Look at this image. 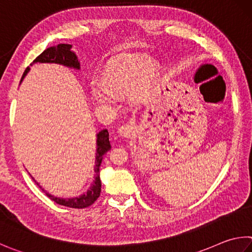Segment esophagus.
Wrapping results in <instances>:
<instances>
[{"label":"esophagus","instance_id":"obj_1","mask_svg":"<svg viewBox=\"0 0 252 252\" xmlns=\"http://www.w3.org/2000/svg\"><path fill=\"white\" fill-rule=\"evenodd\" d=\"M133 130L134 127L132 125H129V123H125L122 125L118 129V133L120 134L122 138H130V136L133 134Z\"/></svg>","mask_w":252,"mask_h":252}]
</instances>
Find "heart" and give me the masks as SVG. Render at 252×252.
Instances as JSON below:
<instances>
[{"mask_svg": "<svg viewBox=\"0 0 252 252\" xmlns=\"http://www.w3.org/2000/svg\"><path fill=\"white\" fill-rule=\"evenodd\" d=\"M161 80V70L153 59L130 56L112 63L101 78V85L93 86L91 95L100 106H113L116 99L131 90L134 100L145 98Z\"/></svg>", "mask_w": 252, "mask_h": 252, "instance_id": "b5f03b06", "label": "heart"}]
</instances>
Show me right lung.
I'll use <instances>...</instances> for the list:
<instances>
[{"mask_svg": "<svg viewBox=\"0 0 252 252\" xmlns=\"http://www.w3.org/2000/svg\"><path fill=\"white\" fill-rule=\"evenodd\" d=\"M71 45L69 44H59L57 46L49 47L45 49L44 52L35 58V61L31 63V66L35 63H59V65L74 68V69L79 70L80 69V63L78 62V57L76 54L71 50ZM30 71V67H27L24 74L22 76L21 81L24 79V77ZM111 149L110 141H109V132L107 129H103L97 133V152H95V165H94V181L91 184L90 189L87 190V193H84L80 196H76V197L70 198H59L55 197L54 195L47 193L46 190L39 186L38 183H36L42 190L46 194L48 197L54 200L55 203L62 206H66V207L71 208H86L93 205L97 198L100 196V191H101V181H100V165L102 162V157L106 154L109 150ZM33 178V177H32ZM34 180V178H33ZM35 181V180H34ZM36 182V181H35Z\"/></svg>", "mask_w": 252, "mask_h": 252, "instance_id": "1", "label": "right lung"}]
</instances>
